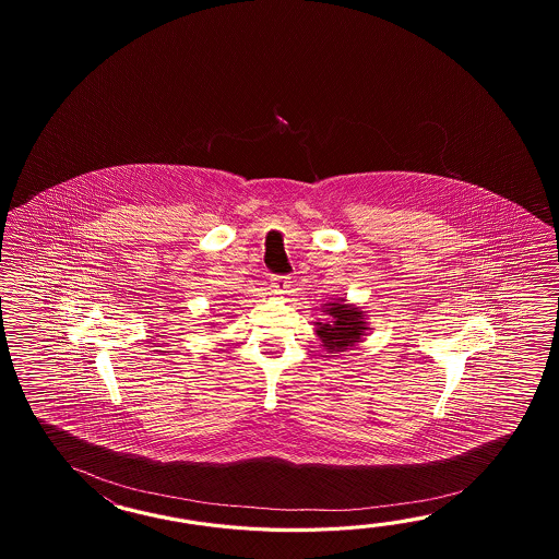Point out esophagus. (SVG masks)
<instances>
[{
  "label": "esophagus",
  "mask_w": 559,
  "mask_h": 559,
  "mask_svg": "<svg viewBox=\"0 0 559 559\" xmlns=\"http://www.w3.org/2000/svg\"><path fill=\"white\" fill-rule=\"evenodd\" d=\"M289 277H284V275H274L272 277V289H274L275 294H287V289H289Z\"/></svg>",
  "instance_id": "34e87169"
}]
</instances>
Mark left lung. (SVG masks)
Wrapping results in <instances>:
<instances>
[{
    "label": "left lung",
    "instance_id": "1",
    "mask_svg": "<svg viewBox=\"0 0 559 559\" xmlns=\"http://www.w3.org/2000/svg\"><path fill=\"white\" fill-rule=\"evenodd\" d=\"M321 311L320 320L313 321V330L328 354L349 352L368 335L366 311L356 304H347L345 297L323 304Z\"/></svg>",
    "mask_w": 559,
    "mask_h": 559
}]
</instances>
